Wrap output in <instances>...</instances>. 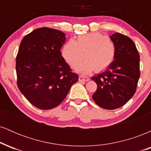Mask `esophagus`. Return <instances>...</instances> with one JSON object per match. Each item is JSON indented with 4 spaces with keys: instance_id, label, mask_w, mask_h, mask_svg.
Listing matches in <instances>:
<instances>
[{
    "instance_id": "esophagus-1",
    "label": "esophagus",
    "mask_w": 151,
    "mask_h": 151,
    "mask_svg": "<svg viewBox=\"0 0 151 151\" xmlns=\"http://www.w3.org/2000/svg\"><path fill=\"white\" fill-rule=\"evenodd\" d=\"M89 80V77H86V76L80 75L79 77V81H87Z\"/></svg>"
}]
</instances>
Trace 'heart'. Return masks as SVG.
<instances>
[{"mask_svg":"<svg viewBox=\"0 0 151 151\" xmlns=\"http://www.w3.org/2000/svg\"><path fill=\"white\" fill-rule=\"evenodd\" d=\"M86 59L78 71L88 73L95 69L102 71L111 65L116 56V46L109 36L100 32H90L77 37V40H69L62 47V55L72 67H75L84 58Z\"/></svg>","mask_w":151,"mask_h":151,"instance_id":"heart-1","label":"heart"}]
</instances>
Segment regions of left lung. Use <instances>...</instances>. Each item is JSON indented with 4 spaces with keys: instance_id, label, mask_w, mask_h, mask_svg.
Here are the masks:
<instances>
[{
    "instance_id": "left-lung-1",
    "label": "left lung",
    "mask_w": 151,
    "mask_h": 151,
    "mask_svg": "<svg viewBox=\"0 0 151 151\" xmlns=\"http://www.w3.org/2000/svg\"><path fill=\"white\" fill-rule=\"evenodd\" d=\"M110 38L116 46L115 59L106 71L91 79L97 84L93 101L101 108L113 110L125 104L136 92L140 77V56L131 38L119 32Z\"/></svg>"
}]
</instances>
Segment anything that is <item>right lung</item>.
<instances>
[{
  "mask_svg": "<svg viewBox=\"0 0 151 151\" xmlns=\"http://www.w3.org/2000/svg\"><path fill=\"white\" fill-rule=\"evenodd\" d=\"M65 34L49 27L37 28L26 35L16 56L17 85L31 104L49 110L61 104L77 74L61 55Z\"/></svg>",
  "mask_w": 151,
  "mask_h": 151,
  "instance_id": "1",
  "label": "right lung"
}]
</instances>
